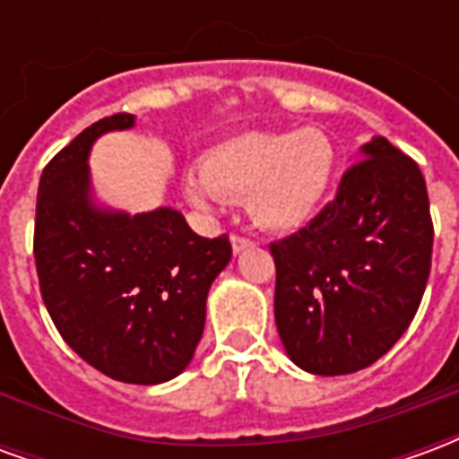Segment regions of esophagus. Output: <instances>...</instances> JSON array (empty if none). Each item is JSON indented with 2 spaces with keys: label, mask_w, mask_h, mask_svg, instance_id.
I'll return each mask as SVG.
<instances>
[{
  "label": "esophagus",
  "mask_w": 459,
  "mask_h": 459,
  "mask_svg": "<svg viewBox=\"0 0 459 459\" xmlns=\"http://www.w3.org/2000/svg\"><path fill=\"white\" fill-rule=\"evenodd\" d=\"M230 246H233V253L238 255V253H243V250L253 248V240L243 238V236H233V238H230Z\"/></svg>",
  "instance_id": "esophagus-1"
}]
</instances>
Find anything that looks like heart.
I'll return each mask as SVG.
<instances>
[{
	"label": "heart",
	"instance_id": "1",
	"mask_svg": "<svg viewBox=\"0 0 459 459\" xmlns=\"http://www.w3.org/2000/svg\"><path fill=\"white\" fill-rule=\"evenodd\" d=\"M337 171L327 132H246L211 147L201 169L184 181L186 199L211 211L223 199H246L260 229L290 233L307 226L325 204Z\"/></svg>",
	"mask_w": 459,
	"mask_h": 459
}]
</instances>
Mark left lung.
I'll list each match as a JSON object with an SVG mask.
<instances>
[{
  "label": "left lung",
  "instance_id": "left-lung-1",
  "mask_svg": "<svg viewBox=\"0 0 459 459\" xmlns=\"http://www.w3.org/2000/svg\"><path fill=\"white\" fill-rule=\"evenodd\" d=\"M359 154L337 199L270 246L280 342L317 376L378 361L413 322L430 275L433 223L418 164L385 137Z\"/></svg>",
  "mask_w": 459,
  "mask_h": 459
}]
</instances>
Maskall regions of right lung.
<instances>
[{
	"instance_id": "obj_1",
	"label": "right lung",
	"mask_w": 459,
	"mask_h": 459,
	"mask_svg": "<svg viewBox=\"0 0 459 459\" xmlns=\"http://www.w3.org/2000/svg\"><path fill=\"white\" fill-rule=\"evenodd\" d=\"M134 115L95 122L48 161L36 196L41 298L65 344L122 384L157 385L194 359L230 243L201 238L171 206L127 213L98 199L91 150Z\"/></svg>"
}]
</instances>
